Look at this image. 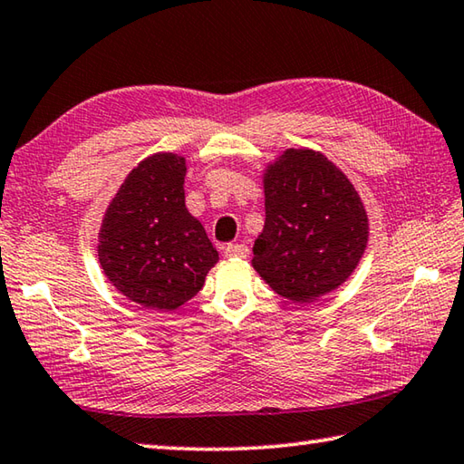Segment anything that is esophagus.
I'll use <instances>...</instances> for the list:
<instances>
[{"mask_svg":"<svg viewBox=\"0 0 464 464\" xmlns=\"http://www.w3.org/2000/svg\"><path fill=\"white\" fill-rule=\"evenodd\" d=\"M225 256L227 257H237V259H246L249 256V247L246 243H229L225 247Z\"/></svg>","mask_w":464,"mask_h":464,"instance_id":"34e87169","label":"esophagus"}]
</instances>
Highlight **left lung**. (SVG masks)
I'll list each match as a JSON object with an SVG mask.
<instances>
[{
  "label": "left lung",
  "mask_w": 464,
  "mask_h": 464,
  "mask_svg": "<svg viewBox=\"0 0 464 464\" xmlns=\"http://www.w3.org/2000/svg\"><path fill=\"white\" fill-rule=\"evenodd\" d=\"M266 223L254 266L269 288L308 304L339 288L365 254L369 218L355 187L320 151L290 148L264 174Z\"/></svg>",
  "instance_id": "1"
}]
</instances>
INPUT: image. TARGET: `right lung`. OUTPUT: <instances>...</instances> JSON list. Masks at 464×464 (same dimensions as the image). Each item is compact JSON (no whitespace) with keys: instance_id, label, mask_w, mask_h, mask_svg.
Masks as SVG:
<instances>
[{"instance_id":"1","label":"right lung","mask_w":464,"mask_h":464,"mask_svg":"<svg viewBox=\"0 0 464 464\" xmlns=\"http://www.w3.org/2000/svg\"><path fill=\"white\" fill-rule=\"evenodd\" d=\"M187 160L158 151L133 168L109 203L97 254L107 280L136 304L170 313L197 296L218 261L184 205Z\"/></svg>"}]
</instances>
